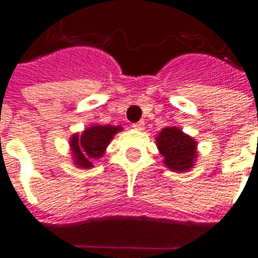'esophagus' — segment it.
Here are the masks:
<instances>
[{"label": "esophagus", "instance_id": "obj_1", "mask_svg": "<svg viewBox=\"0 0 258 258\" xmlns=\"http://www.w3.org/2000/svg\"><path fill=\"white\" fill-rule=\"evenodd\" d=\"M144 125H145V124H144V121H138V123L133 124V128L141 131V130H144Z\"/></svg>", "mask_w": 258, "mask_h": 258}]
</instances>
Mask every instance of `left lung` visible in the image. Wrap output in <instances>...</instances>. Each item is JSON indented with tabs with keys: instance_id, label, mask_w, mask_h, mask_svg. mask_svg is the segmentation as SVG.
Masks as SVG:
<instances>
[{
	"instance_id": "obj_1",
	"label": "left lung",
	"mask_w": 258,
	"mask_h": 258,
	"mask_svg": "<svg viewBox=\"0 0 258 258\" xmlns=\"http://www.w3.org/2000/svg\"><path fill=\"white\" fill-rule=\"evenodd\" d=\"M156 144L164 159L163 163L171 171L185 173L195 166V160L198 157V144L178 127L163 128L156 137Z\"/></svg>"
}]
</instances>
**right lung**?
I'll list each match as a JSON object with an SVG mask.
<instances>
[{
  "label": "right lung",
  "mask_w": 258,
  "mask_h": 258,
  "mask_svg": "<svg viewBox=\"0 0 258 258\" xmlns=\"http://www.w3.org/2000/svg\"><path fill=\"white\" fill-rule=\"evenodd\" d=\"M120 125H91L83 131V134L70 137V148L74 164L80 168L94 167L92 162L103 156L109 142L113 137L121 131Z\"/></svg>",
  "instance_id": "1"
}]
</instances>
